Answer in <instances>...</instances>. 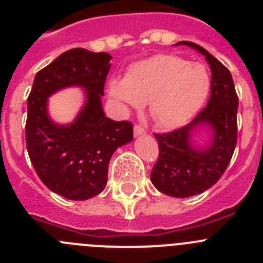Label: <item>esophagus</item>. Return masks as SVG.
<instances>
[{"label": "esophagus", "instance_id": "obj_1", "mask_svg": "<svg viewBox=\"0 0 263 263\" xmlns=\"http://www.w3.org/2000/svg\"><path fill=\"white\" fill-rule=\"evenodd\" d=\"M146 134V130L143 129L142 126H139V125H136L134 126V136L138 137V136H145Z\"/></svg>", "mask_w": 263, "mask_h": 263}]
</instances>
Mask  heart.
Segmentation results:
<instances>
[{
	"instance_id": "b5f03b06",
	"label": "heart",
	"mask_w": 263,
	"mask_h": 263,
	"mask_svg": "<svg viewBox=\"0 0 263 263\" xmlns=\"http://www.w3.org/2000/svg\"><path fill=\"white\" fill-rule=\"evenodd\" d=\"M211 88L200 63L157 55L130 67L125 80H111L109 95L132 108L148 103V115L164 129L183 125L199 110Z\"/></svg>"
}]
</instances>
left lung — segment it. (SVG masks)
I'll use <instances>...</instances> for the list:
<instances>
[{
	"label": "left lung",
	"instance_id": "8db88e82",
	"mask_svg": "<svg viewBox=\"0 0 263 263\" xmlns=\"http://www.w3.org/2000/svg\"><path fill=\"white\" fill-rule=\"evenodd\" d=\"M205 57L211 68V96L206 106L185 126L170 133L154 134L159 157L152 171V182L158 191L174 197H190L212 187L231 162L237 143L238 97L231 72L205 48L194 42H179ZM205 124L213 130L206 148H194L191 133Z\"/></svg>",
	"mask_w": 263,
	"mask_h": 263
}]
</instances>
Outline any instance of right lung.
I'll return each instance as SVG.
<instances>
[{
    "label": "right lung",
    "mask_w": 263,
    "mask_h": 263,
    "mask_svg": "<svg viewBox=\"0 0 263 263\" xmlns=\"http://www.w3.org/2000/svg\"><path fill=\"white\" fill-rule=\"evenodd\" d=\"M110 59L108 52L66 51L36 73L27 97L30 160L43 184L69 200L103 192L111 155L133 139V124L110 120L101 106ZM72 85L85 88L87 101L72 124L58 125L48 117L47 99Z\"/></svg>",
    "instance_id": "obj_1"
}]
</instances>
